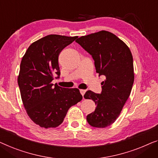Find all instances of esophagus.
Masks as SVG:
<instances>
[{"label": "esophagus", "instance_id": "obj_1", "mask_svg": "<svg viewBox=\"0 0 158 158\" xmlns=\"http://www.w3.org/2000/svg\"><path fill=\"white\" fill-rule=\"evenodd\" d=\"M85 92H86L85 89H80V93H81L82 96H84V94H85Z\"/></svg>", "mask_w": 158, "mask_h": 158}]
</instances>
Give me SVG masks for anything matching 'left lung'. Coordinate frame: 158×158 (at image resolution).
Listing matches in <instances>:
<instances>
[{
  "label": "left lung",
  "instance_id": "left-lung-1",
  "mask_svg": "<svg viewBox=\"0 0 158 158\" xmlns=\"http://www.w3.org/2000/svg\"><path fill=\"white\" fill-rule=\"evenodd\" d=\"M76 42L92 55L99 76L106 78L101 83V94L89 90L84 96L97 105L86 116L88 123L104 128L114 123L130 97L135 79L132 53L124 42L106 31L79 37Z\"/></svg>",
  "mask_w": 158,
  "mask_h": 158
}]
</instances>
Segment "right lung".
<instances>
[{
    "instance_id": "add662e5",
    "label": "right lung",
    "mask_w": 158,
    "mask_h": 158,
    "mask_svg": "<svg viewBox=\"0 0 158 158\" xmlns=\"http://www.w3.org/2000/svg\"><path fill=\"white\" fill-rule=\"evenodd\" d=\"M76 39L48 35L31 44L22 58L18 77L22 102L28 117L41 127L60 125L69 109L82 99L78 89L52 83L55 74L60 75V52Z\"/></svg>"
}]
</instances>
